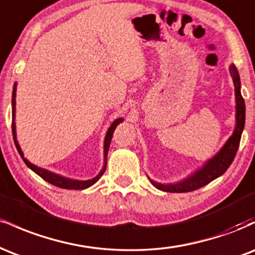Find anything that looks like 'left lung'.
Masks as SVG:
<instances>
[{
	"mask_svg": "<svg viewBox=\"0 0 255 255\" xmlns=\"http://www.w3.org/2000/svg\"><path fill=\"white\" fill-rule=\"evenodd\" d=\"M229 72L231 78H233L234 86H235V128H234L233 134L229 136V139L224 142L215 156H212L210 159H207L200 168L197 169L193 174L188 177L183 178L180 182L175 183H160L157 181H153L148 177L150 182L156 187L157 189L163 192L169 193H186L192 192L195 189L201 188L206 186L211 181L215 180L223 175L227 169L229 168L235 158L236 152H238L240 140H241L242 131L245 128V120H246V105L245 101L241 95V80L238 69L235 64H230Z\"/></svg>",
	"mask_w": 255,
	"mask_h": 255,
	"instance_id": "8db88e82",
	"label": "left lung"
}]
</instances>
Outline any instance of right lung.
<instances>
[{
    "label": "right lung",
    "instance_id": "right-lung-1",
    "mask_svg": "<svg viewBox=\"0 0 255 255\" xmlns=\"http://www.w3.org/2000/svg\"><path fill=\"white\" fill-rule=\"evenodd\" d=\"M16 86L17 84H14L13 87V95H11V118H13V121H11V130H13V137H14V142H15L16 150L19 152V154L21 156L22 159H24L25 164L31 169L32 171H34L38 176H40L43 180H45L46 182L54 184V186L60 187V188H64V189H75V191H83V189L89 188V187L93 186L99 178L102 177V175L104 174L105 168H107V156H108V151H109V146L111 142V139H113V134L115 128L121 124V122L125 121L124 118H119L116 119L115 121H113V124L109 126L108 128L107 133H105V137H104V163L103 166H102L101 171L98 172V175H96L93 178H90V180H74V178H69L66 176H62V175L56 174V172H52L50 170H46V169L40 168V166H37L34 164H32L28 159H26L24 156V152H22L21 147H20L19 142H17L16 139V126H15V110H16Z\"/></svg>",
    "mask_w": 255,
    "mask_h": 255
}]
</instances>
